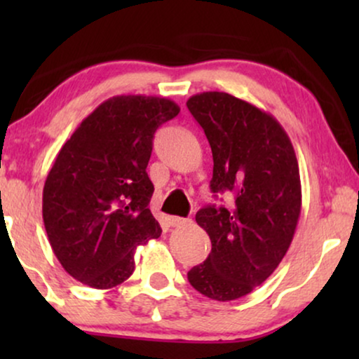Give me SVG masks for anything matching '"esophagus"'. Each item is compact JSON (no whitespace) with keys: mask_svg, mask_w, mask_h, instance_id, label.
Listing matches in <instances>:
<instances>
[{"mask_svg":"<svg viewBox=\"0 0 359 359\" xmlns=\"http://www.w3.org/2000/svg\"><path fill=\"white\" fill-rule=\"evenodd\" d=\"M166 222H168L170 227H181V225L189 224L191 220L189 219H183V217H176V215H170V217L166 219Z\"/></svg>","mask_w":359,"mask_h":359,"instance_id":"34e87169","label":"esophagus"}]
</instances>
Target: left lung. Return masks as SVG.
Instances as JSON below:
<instances>
[{
  "label": "left lung",
  "instance_id": "left-lung-1",
  "mask_svg": "<svg viewBox=\"0 0 359 359\" xmlns=\"http://www.w3.org/2000/svg\"><path fill=\"white\" fill-rule=\"evenodd\" d=\"M186 106L212 150L210 191L233 196L232 208L196 214L212 250L188 279L204 296L235 301L271 276L292 242L302 205L297 158L283 126L247 101L205 91Z\"/></svg>",
  "mask_w": 359,
  "mask_h": 359
}]
</instances>
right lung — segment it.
<instances>
[{"instance_id":"add662e5","label":"right lung","mask_w":359,"mask_h":359,"mask_svg":"<svg viewBox=\"0 0 359 359\" xmlns=\"http://www.w3.org/2000/svg\"><path fill=\"white\" fill-rule=\"evenodd\" d=\"M178 114L166 97H109L58 151L43 184L42 217L53 253L76 281L116 287L134 273L135 248L160 237L147 165L156 129Z\"/></svg>"}]
</instances>
